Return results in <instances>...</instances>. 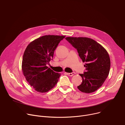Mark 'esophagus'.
<instances>
[{
  "label": "esophagus",
  "mask_w": 125,
  "mask_h": 125,
  "mask_svg": "<svg viewBox=\"0 0 125 125\" xmlns=\"http://www.w3.org/2000/svg\"><path fill=\"white\" fill-rule=\"evenodd\" d=\"M75 74L74 72H72V73H67V74L68 75V76H72L73 75H74Z\"/></svg>",
  "instance_id": "34e87169"
}]
</instances>
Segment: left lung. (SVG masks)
<instances>
[{
	"mask_svg": "<svg viewBox=\"0 0 125 125\" xmlns=\"http://www.w3.org/2000/svg\"><path fill=\"white\" fill-rule=\"evenodd\" d=\"M66 40L77 49L86 71L80 74L82 82L77 87L81 92L91 93L103 84L110 69V59L106 50L94 40L87 37H66Z\"/></svg>",
	"mask_w": 125,
	"mask_h": 125,
	"instance_id": "left-lung-1",
	"label": "left lung"
}]
</instances>
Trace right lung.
<instances>
[{"label":"right lung","mask_w":125,"mask_h":125,"mask_svg":"<svg viewBox=\"0 0 125 125\" xmlns=\"http://www.w3.org/2000/svg\"><path fill=\"white\" fill-rule=\"evenodd\" d=\"M65 36L45 35L30 42L22 58V70L26 80L36 91L45 93L57 83L60 73L46 65L52 60L54 51Z\"/></svg>","instance_id":"obj_1"}]
</instances>
